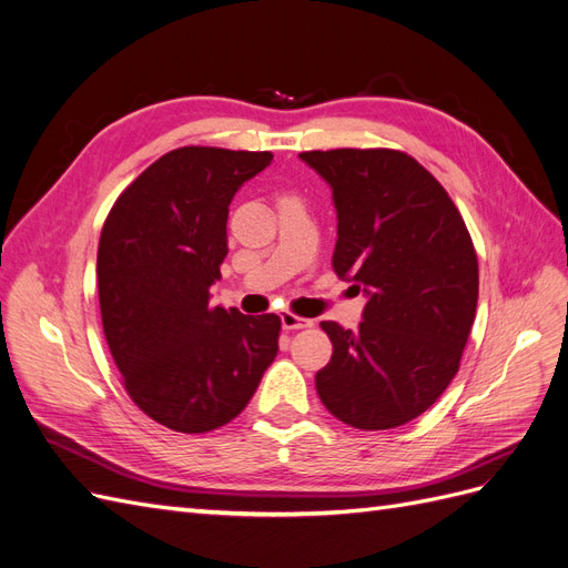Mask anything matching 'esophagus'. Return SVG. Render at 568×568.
<instances>
[{"mask_svg": "<svg viewBox=\"0 0 568 568\" xmlns=\"http://www.w3.org/2000/svg\"><path fill=\"white\" fill-rule=\"evenodd\" d=\"M282 326L284 329H307V326H313V320L307 317H301V315H294V313H282Z\"/></svg>", "mask_w": 568, "mask_h": 568, "instance_id": "obj_1", "label": "esophagus"}]
</instances>
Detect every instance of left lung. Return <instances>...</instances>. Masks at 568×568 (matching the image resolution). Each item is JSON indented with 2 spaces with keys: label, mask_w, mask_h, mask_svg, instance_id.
I'll return each mask as SVG.
<instances>
[{
  "label": "left lung",
  "mask_w": 568,
  "mask_h": 568,
  "mask_svg": "<svg viewBox=\"0 0 568 568\" xmlns=\"http://www.w3.org/2000/svg\"><path fill=\"white\" fill-rule=\"evenodd\" d=\"M301 159L332 186V267L369 298L355 332L320 322L334 353L315 374L317 395L363 432L403 426L459 369L478 301L469 230L440 182L405 151L332 149Z\"/></svg>",
  "instance_id": "8db88e82"
}]
</instances>
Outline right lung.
Segmentation results:
<instances>
[{"label":"right lung","mask_w":568,"mask_h":568,"mask_svg":"<svg viewBox=\"0 0 568 568\" xmlns=\"http://www.w3.org/2000/svg\"><path fill=\"white\" fill-rule=\"evenodd\" d=\"M270 151L182 146L113 203L97 253L101 324L132 403L180 434L225 426L277 355L282 320L211 305L230 203Z\"/></svg>","instance_id":"right-lung-1"}]
</instances>
